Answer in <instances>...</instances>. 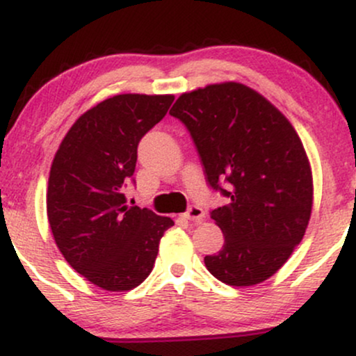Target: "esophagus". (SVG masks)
I'll list each match as a JSON object with an SVG mask.
<instances>
[{
    "label": "esophagus",
    "instance_id": "obj_1",
    "mask_svg": "<svg viewBox=\"0 0 356 356\" xmlns=\"http://www.w3.org/2000/svg\"><path fill=\"white\" fill-rule=\"evenodd\" d=\"M182 218L187 220H194V222H201V220L206 218V214H204V211L201 209V207L192 206V207H189V211L184 212Z\"/></svg>",
    "mask_w": 356,
    "mask_h": 356
}]
</instances>
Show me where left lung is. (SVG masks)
Instances as JSON below:
<instances>
[{"label":"left lung","mask_w":356,"mask_h":356,"mask_svg":"<svg viewBox=\"0 0 356 356\" xmlns=\"http://www.w3.org/2000/svg\"><path fill=\"white\" fill-rule=\"evenodd\" d=\"M170 115L189 129L212 189L229 197L211 212L224 244L204 257L206 268L238 288L269 280L301 243L312 218V165L295 127L239 81L182 93ZM219 180L229 181L230 189Z\"/></svg>","instance_id":"left-lung-1"}]
</instances>
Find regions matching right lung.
<instances>
[{
  "label": "right lung",
  "instance_id": "1",
  "mask_svg": "<svg viewBox=\"0 0 356 356\" xmlns=\"http://www.w3.org/2000/svg\"><path fill=\"white\" fill-rule=\"evenodd\" d=\"M174 95L122 93L76 118L53 157L47 214L67 263L107 291L137 288L152 271L174 220L129 207L122 194L137 145L164 118Z\"/></svg>",
  "mask_w": 356,
  "mask_h": 356
}]
</instances>
